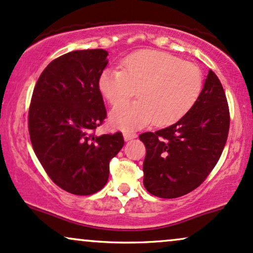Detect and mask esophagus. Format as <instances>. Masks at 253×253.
I'll use <instances>...</instances> for the list:
<instances>
[{
  "mask_svg": "<svg viewBox=\"0 0 253 253\" xmlns=\"http://www.w3.org/2000/svg\"><path fill=\"white\" fill-rule=\"evenodd\" d=\"M123 136H124V140L129 141V140H132V138H135L137 135H136V132H132V131H124Z\"/></svg>",
  "mask_w": 253,
  "mask_h": 253,
  "instance_id": "1",
  "label": "esophagus"
}]
</instances>
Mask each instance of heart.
Masks as SVG:
<instances>
[{"label":"heart","instance_id":"b5f03b06","mask_svg":"<svg viewBox=\"0 0 253 253\" xmlns=\"http://www.w3.org/2000/svg\"><path fill=\"white\" fill-rule=\"evenodd\" d=\"M200 67L171 53L142 50L122 61L121 69H106L99 78V89L113 106L125 102L138 89L140 98L116 107L111 121L122 129H135L154 122L169 126L194 106L202 92Z\"/></svg>","mask_w":253,"mask_h":253}]
</instances>
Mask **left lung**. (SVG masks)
Returning <instances> with one entry per match:
<instances>
[{"label": "left lung", "mask_w": 253, "mask_h": 253, "mask_svg": "<svg viewBox=\"0 0 253 253\" xmlns=\"http://www.w3.org/2000/svg\"><path fill=\"white\" fill-rule=\"evenodd\" d=\"M229 107L222 84L209 70L194 106L177 123L143 132V184L160 198H177L201 185L217 164L228 137Z\"/></svg>", "instance_id": "1"}]
</instances>
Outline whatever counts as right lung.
I'll return each mask as SVG.
<instances>
[{
  "mask_svg": "<svg viewBox=\"0 0 253 253\" xmlns=\"http://www.w3.org/2000/svg\"><path fill=\"white\" fill-rule=\"evenodd\" d=\"M103 49L78 50L53 59L39 76L28 110V131L42 169L59 188L88 196L107 183L110 161L124 146L121 131L95 135L107 117L99 78Z\"/></svg>",
  "mask_w": 253,
  "mask_h": 253,
  "instance_id": "add662e5",
  "label": "right lung"
}]
</instances>
